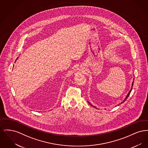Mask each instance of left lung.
<instances>
[{
  "mask_svg": "<svg viewBox=\"0 0 148 148\" xmlns=\"http://www.w3.org/2000/svg\"><path fill=\"white\" fill-rule=\"evenodd\" d=\"M133 84H134V81L133 82V83H132V88H131V89L130 90V91H129V92H128V94H127V97H125V98L124 99V100L121 103H120L119 104H121V103H124L126 100H127V98L129 97V95H130V92H132V89H133ZM88 103H89V104L90 105V106H93V107H95V108H96L95 106H92V104L89 102V101H88ZM97 109H98V108H97Z\"/></svg>",
  "mask_w": 148,
  "mask_h": 148,
  "instance_id": "obj_1",
  "label": "left lung"
}]
</instances>
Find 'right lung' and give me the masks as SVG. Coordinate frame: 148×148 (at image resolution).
<instances>
[{
    "instance_id": "add662e5",
    "label": "right lung",
    "mask_w": 148,
    "mask_h": 148,
    "mask_svg": "<svg viewBox=\"0 0 148 148\" xmlns=\"http://www.w3.org/2000/svg\"><path fill=\"white\" fill-rule=\"evenodd\" d=\"M17 59H18V58H17Z\"/></svg>"
}]
</instances>
